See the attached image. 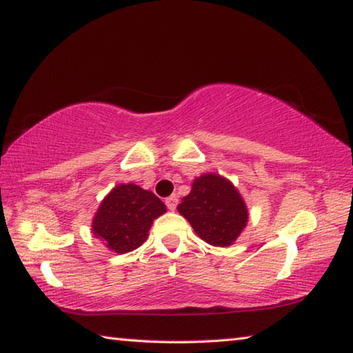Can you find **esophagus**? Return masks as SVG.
<instances>
[{"instance_id":"1","label":"esophagus","mask_w":353,"mask_h":353,"mask_svg":"<svg viewBox=\"0 0 353 353\" xmlns=\"http://www.w3.org/2000/svg\"><path fill=\"white\" fill-rule=\"evenodd\" d=\"M165 204H166V207L170 208V210L174 212L176 207H177V196L172 194V196H170V198H166L165 199Z\"/></svg>"}]
</instances>
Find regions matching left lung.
Returning <instances> with one entry per match:
<instances>
[{"label": "left lung", "instance_id": "left-lung-1", "mask_svg": "<svg viewBox=\"0 0 353 353\" xmlns=\"http://www.w3.org/2000/svg\"><path fill=\"white\" fill-rule=\"evenodd\" d=\"M177 212L193 227L198 236L212 246L227 248L248 224V207L241 194L219 174L196 177L190 194L182 198Z\"/></svg>", "mask_w": 353, "mask_h": 353}]
</instances>
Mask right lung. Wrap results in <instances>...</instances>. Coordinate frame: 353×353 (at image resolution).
<instances>
[{"instance_id":"add662e5","label":"right lung","mask_w":353,"mask_h":353,"mask_svg":"<svg viewBox=\"0 0 353 353\" xmlns=\"http://www.w3.org/2000/svg\"><path fill=\"white\" fill-rule=\"evenodd\" d=\"M166 207L152 191L135 183L118 185L101 202L92 232L117 254H126L146 241L149 229Z\"/></svg>"}]
</instances>
